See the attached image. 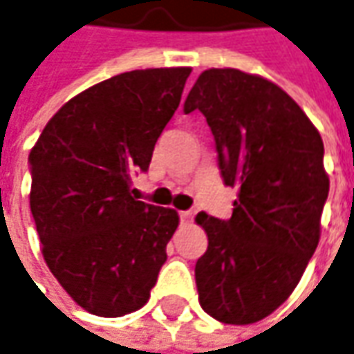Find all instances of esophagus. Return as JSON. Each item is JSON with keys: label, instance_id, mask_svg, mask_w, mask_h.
<instances>
[{"label": "esophagus", "instance_id": "obj_1", "mask_svg": "<svg viewBox=\"0 0 354 354\" xmlns=\"http://www.w3.org/2000/svg\"><path fill=\"white\" fill-rule=\"evenodd\" d=\"M194 214H196L194 210H183V212H181V222H187V224H189V222H193Z\"/></svg>", "mask_w": 354, "mask_h": 354}]
</instances>
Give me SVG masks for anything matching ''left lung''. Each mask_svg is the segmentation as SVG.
Here are the masks:
<instances>
[{
  "instance_id": "1",
  "label": "left lung",
  "mask_w": 354,
  "mask_h": 354,
  "mask_svg": "<svg viewBox=\"0 0 354 354\" xmlns=\"http://www.w3.org/2000/svg\"><path fill=\"white\" fill-rule=\"evenodd\" d=\"M201 111L218 165L238 187L230 220L196 214L208 249L196 261L198 302L222 324L248 326L292 294L314 255L329 193L324 142L277 83L234 68L198 75L185 113Z\"/></svg>"
}]
</instances>
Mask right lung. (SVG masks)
<instances>
[{"mask_svg":"<svg viewBox=\"0 0 354 354\" xmlns=\"http://www.w3.org/2000/svg\"><path fill=\"white\" fill-rule=\"evenodd\" d=\"M191 68L118 73L72 97L30 149V212L42 255L89 314L120 317L148 302L179 226L173 208L132 196L181 103Z\"/></svg>","mask_w":354,"mask_h":354,"instance_id":"1","label":"right lung"}]
</instances>
